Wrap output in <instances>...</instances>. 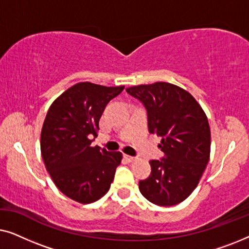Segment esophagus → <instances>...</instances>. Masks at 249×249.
I'll return each instance as SVG.
<instances>
[{
  "label": "esophagus",
  "mask_w": 249,
  "mask_h": 249,
  "mask_svg": "<svg viewBox=\"0 0 249 249\" xmlns=\"http://www.w3.org/2000/svg\"><path fill=\"white\" fill-rule=\"evenodd\" d=\"M124 159L127 160L128 162H134V161H136L135 156H130V155H124Z\"/></svg>",
  "instance_id": "1"
}]
</instances>
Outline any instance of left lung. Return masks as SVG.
Here are the masks:
<instances>
[{"instance_id": "1", "label": "left lung", "mask_w": 249, "mask_h": 249, "mask_svg": "<svg viewBox=\"0 0 249 249\" xmlns=\"http://www.w3.org/2000/svg\"><path fill=\"white\" fill-rule=\"evenodd\" d=\"M147 110L148 130L161 137V160L149 161L152 172L139 181L146 199L159 206L181 203L198 185L210 160L211 130L202 107L176 85L154 83L127 88Z\"/></svg>"}]
</instances>
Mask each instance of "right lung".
<instances>
[{"label":"right lung","instance_id":"1","mask_svg":"<svg viewBox=\"0 0 249 249\" xmlns=\"http://www.w3.org/2000/svg\"><path fill=\"white\" fill-rule=\"evenodd\" d=\"M124 86L78 83L51 105L40 132V153L47 172L62 194L81 204L108 192L121 152L91 146L105 107Z\"/></svg>","mask_w":249,"mask_h":249}]
</instances>
